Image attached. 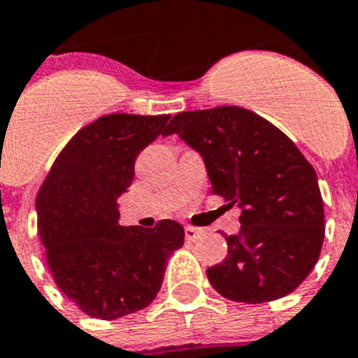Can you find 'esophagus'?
I'll return each mask as SVG.
<instances>
[{
    "label": "esophagus",
    "instance_id": "obj_1",
    "mask_svg": "<svg viewBox=\"0 0 358 358\" xmlns=\"http://www.w3.org/2000/svg\"><path fill=\"white\" fill-rule=\"evenodd\" d=\"M202 235H203L202 229H198V227H191V225H187V227H185V238L191 240V242L198 240Z\"/></svg>",
    "mask_w": 358,
    "mask_h": 358
}]
</instances>
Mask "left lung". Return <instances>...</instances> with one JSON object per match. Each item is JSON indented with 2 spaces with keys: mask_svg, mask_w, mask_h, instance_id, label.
<instances>
[{
  "mask_svg": "<svg viewBox=\"0 0 358 358\" xmlns=\"http://www.w3.org/2000/svg\"><path fill=\"white\" fill-rule=\"evenodd\" d=\"M169 134L202 156L211 193L242 211L240 233L225 236V260L207 269L211 286L245 304L295 291L324 242V203L313 165L280 129L242 107L174 114L164 136Z\"/></svg>",
  "mask_w": 358,
  "mask_h": 358,
  "instance_id": "obj_1",
  "label": "left lung"
}]
</instances>
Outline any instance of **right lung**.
Segmentation results:
<instances>
[{"instance_id": "obj_1", "label": "right lung", "mask_w": 358, "mask_h": 358, "mask_svg": "<svg viewBox=\"0 0 358 358\" xmlns=\"http://www.w3.org/2000/svg\"><path fill=\"white\" fill-rule=\"evenodd\" d=\"M169 114H107L65 145L36 198L38 229L56 286L78 308L114 320L147 308L164 282L184 227L120 225L118 198L133 184L138 155L164 134Z\"/></svg>"}]
</instances>
